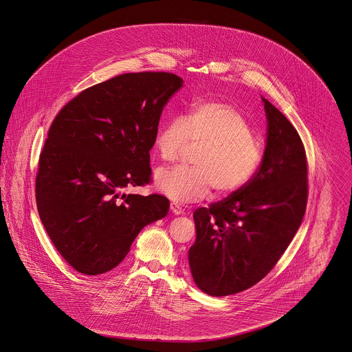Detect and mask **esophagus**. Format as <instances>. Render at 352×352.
I'll return each instance as SVG.
<instances>
[{"label":"esophagus","instance_id":"34e87169","mask_svg":"<svg viewBox=\"0 0 352 352\" xmlns=\"http://www.w3.org/2000/svg\"><path fill=\"white\" fill-rule=\"evenodd\" d=\"M170 210H171V212L175 214V215H181V214L184 212L182 206H181L179 203H177V201H171V203H170Z\"/></svg>","mask_w":352,"mask_h":352}]
</instances>
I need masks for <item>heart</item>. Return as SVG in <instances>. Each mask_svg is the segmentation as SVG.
<instances>
[{"label": "heart", "instance_id": "heart-1", "mask_svg": "<svg viewBox=\"0 0 352 352\" xmlns=\"http://www.w3.org/2000/svg\"><path fill=\"white\" fill-rule=\"evenodd\" d=\"M164 161L178 160L190 148L194 168L173 166L155 173L157 188L173 201H199L211 190L230 197L243 190L261 168L267 142L253 132L251 121L234 104L201 100L191 104L186 118L166 121L154 141Z\"/></svg>", "mask_w": 352, "mask_h": 352}]
</instances>
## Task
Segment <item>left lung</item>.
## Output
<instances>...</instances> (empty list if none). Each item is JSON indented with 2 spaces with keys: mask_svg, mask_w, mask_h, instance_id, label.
<instances>
[{
  "mask_svg": "<svg viewBox=\"0 0 352 352\" xmlns=\"http://www.w3.org/2000/svg\"><path fill=\"white\" fill-rule=\"evenodd\" d=\"M265 160L243 190L194 211L197 239L188 251L194 281L223 297L261 281L278 263L306 211L307 160L292 122L267 99Z\"/></svg>",
  "mask_w": 352,
  "mask_h": 352,
  "instance_id": "1",
  "label": "left lung"
}]
</instances>
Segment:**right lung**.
Masks as SVG:
<instances>
[{
  "label": "right lung",
  "mask_w": 352,
  "mask_h": 352,
  "mask_svg": "<svg viewBox=\"0 0 352 352\" xmlns=\"http://www.w3.org/2000/svg\"><path fill=\"white\" fill-rule=\"evenodd\" d=\"M182 83L164 71L122 74L84 89L52 120L35 199L52 244L75 270L96 276L118 267L140 231L166 217V197L124 190L151 184L160 118Z\"/></svg>",
  "instance_id": "add662e5"
}]
</instances>
